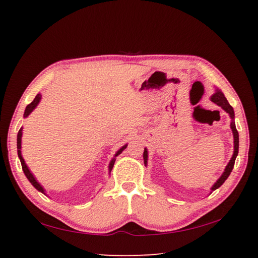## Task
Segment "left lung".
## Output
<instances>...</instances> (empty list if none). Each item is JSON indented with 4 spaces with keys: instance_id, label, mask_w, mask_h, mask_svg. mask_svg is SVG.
<instances>
[{
    "instance_id": "left-lung-1",
    "label": "left lung",
    "mask_w": 258,
    "mask_h": 258,
    "mask_svg": "<svg viewBox=\"0 0 258 258\" xmlns=\"http://www.w3.org/2000/svg\"><path fill=\"white\" fill-rule=\"evenodd\" d=\"M211 101L214 102L215 104H217L218 106H221L224 111H226L229 116H231V118L233 119L232 123H231V128L233 131V135H234V154L231 158V161H229V163L227 164V166L225 168V171H224L223 175L220 177V179L217 180V182L213 185L212 187V190H215L216 188L220 187L221 185H223V183L225 182V180L227 179V177L229 176V174H231V172L233 171V167H234V164H235V160H236V156L238 154V144H239V140H238V132L236 130V126H235V122H234V117H235V114H234V109L233 107L229 105L228 101L226 100V97L224 96L223 93L221 91L216 90L215 94H214L212 97H211ZM143 157H144V163L146 164L147 162V150L145 149L144 150V154H143Z\"/></svg>"
}]
</instances>
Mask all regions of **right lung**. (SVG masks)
<instances>
[{"mask_svg":"<svg viewBox=\"0 0 258 258\" xmlns=\"http://www.w3.org/2000/svg\"><path fill=\"white\" fill-rule=\"evenodd\" d=\"M40 100H41V94H37V95L35 96L34 100H33V101L29 104V105L26 106L25 112H24V117L29 116L30 113L33 111V109H34V108L36 107V105L38 104V102H40ZM21 139H22V128L19 131V133H18V155H19V157H20V161H21V164H22V168H23V172H24V174H25V176L27 177V179L30 180L31 184H32L33 186H34V187H35L37 190H40L41 193L45 194L44 188H43L42 186L37 183V180L34 178V176H33L32 173L30 172V169L27 168L26 164H25V162H24V160H23V157H22V155H21ZM125 149H126V145L123 146L122 149H120V150L116 153V154H115V156H117L118 154H120V153H122L123 150H125ZM114 163H115V158H113V160L111 161V163H109V166H108L109 172L112 171V168H113V166H114Z\"/></svg>","mask_w":258,"mask_h":258,"instance_id":"add662e5","label":"right lung"}]
</instances>
